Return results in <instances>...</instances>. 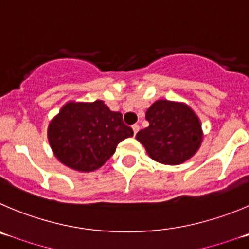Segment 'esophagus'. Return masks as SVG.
Instances as JSON below:
<instances>
[{"mask_svg":"<svg viewBox=\"0 0 249 249\" xmlns=\"http://www.w3.org/2000/svg\"><path fill=\"white\" fill-rule=\"evenodd\" d=\"M132 130H134V134H135V135H136L139 130H140V125H139V124H134V125H132Z\"/></svg>","mask_w":249,"mask_h":249,"instance_id":"1","label":"esophagus"}]
</instances>
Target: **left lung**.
Instances as JSON below:
<instances>
[{"instance_id": "1", "label": "left lung", "mask_w": 249, "mask_h": 249, "mask_svg": "<svg viewBox=\"0 0 249 249\" xmlns=\"http://www.w3.org/2000/svg\"><path fill=\"white\" fill-rule=\"evenodd\" d=\"M146 120L150 125L136 134V140L156 162L180 164L200 148L204 136L201 123L188 104L159 99L147 109Z\"/></svg>"}]
</instances>
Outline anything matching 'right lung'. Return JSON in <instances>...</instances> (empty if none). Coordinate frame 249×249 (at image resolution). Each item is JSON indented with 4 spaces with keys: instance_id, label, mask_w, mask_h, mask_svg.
<instances>
[{
    "instance_id": "right-lung-1",
    "label": "right lung",
    "mask_w": 249,
    "mask_h": 249,
    "mask_svg": "<svg viewBox=\"0 0 249 249\" xmlns=\"http://www.w3.org/2000/svg\"><path fill=\"white\" fill-rule=\"evenodd\" d=\"M134 131L124 124L119 111H111L103 101H70L48 127V140L55 157L71 169L93 172L101 168L120 141Z\"/></svg>"
}]
</instances>
